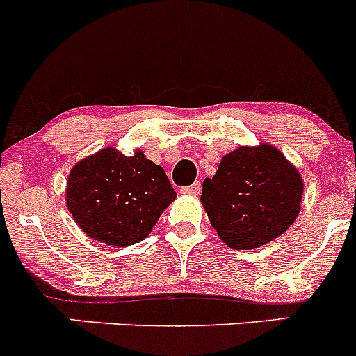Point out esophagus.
I'll return each mask as SVG.
<instances>
[{"instance_id":"obj_1","label":"esophagus","mask_w":356,"mask_h":356,"mask_svg":"<svg viewBox=\"0 0 356 356\" xmlns=\"http://www.w3.org/2000/svg\"><path fill=\"white\" fill-rule=\"evenodd\" d=\"M201 181H195V184H192V185H188V187H184L181 188V192H184V194H187V195H199L201 194Z\"/></svg>"}]
</instances>
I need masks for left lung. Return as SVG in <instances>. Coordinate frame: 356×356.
I'll list each match as a JSON object with an SVG mask.
<instances>
[{
    "label": "left lung",
    "instance_id": "left-lung-1",
    "mask_svg": "<svg viewBox=\"0 0 356 356\" xmlns=\"http://www.w3.org/2000/svg\"><path fill=\"white\" fill-rule=\"evenodd\" d=\"M296 165L269 143L238 147L223 155L202 184L201 202L211 227L234 250H253L289 231L302 202Z\"/></svg>",
    "mask_w": 356,
    "mask_h": 356
}]
</instances>
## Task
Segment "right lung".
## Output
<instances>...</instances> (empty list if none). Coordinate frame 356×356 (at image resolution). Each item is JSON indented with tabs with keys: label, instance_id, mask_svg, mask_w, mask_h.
Here are the masks:
<instances>
[{
	"label": "right lung",
	"instance_id": "add662e5",
	"mask_svg": "<svg viewBox=\"0 0 356 356\" xmlns=\"http://www.w3.org/2000/svg\"><path fill=\"white\" fill-rule=\"evenodd\" d=\"M175 199L164 169L141 150L103 148L76 162L66 184V208L76 225L117 248L143 241Z\"/></svg>",
	"mask_w": 356,
	"mask_h": 356
}]
</instances>
